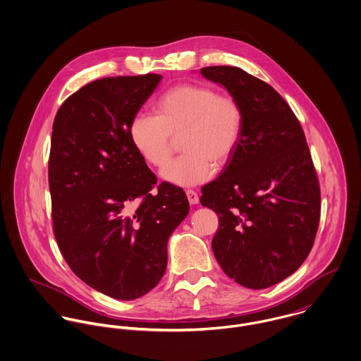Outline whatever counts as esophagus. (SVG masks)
<instances>
[{
	"label": "esophagus",
	"mask_w": 361,
	"mask_h": 361,
	"mask_svg": "<svg viewBox=\"0 0 361 361\" xmlns=\"http://www.w3.org/2000/svg\"><path fill=\"white\" fill-rule=\"evenodd\" d=\"M185 194H187V198H188L191 204H197L200 202V197L194 190H187Z\"/></svg>",
	"instance_id": "esophagus-1"
}]
</instances>
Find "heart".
<instances>
[{
    "label": "heart",
    "instance_id": "obj_1",
    "mask_svg": "<svg viewBox=\"0 0 361 361\" xmlns=\"http://www.w3.org/2000/svg\"><path fill=\"white\" fill-rule=\"evenodd\" d=\"M152 109L155 115L131 116L128 137L144 161L163 167L171 157L174 138L183 135L184 154L161 171L171 184L190 187L206 181L214 164L224 166L240 142L245 115L238 98L209 84L171 85L155 98Z\"/></svg>",
    "mask_w": 361,
    "mask_h": 361
}]
</instances>
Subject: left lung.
<instances>
[{
	"instance_id": "1",
	"label": "left lung",
	"mask_w": 361,
	"mask_h": 361,
	"mask_svg": "<svg viewBox=\"0 0 361 361\" xmlns=\"http://www.w3.org/2000/svg\"><path fill=\"white\" fill-rule=\"evenodd\" d=\"M243 108L240 142L221 174L202 187L200 203L219 216L212 249L242 286L269 288L293 274L319 230L321 194L303 128L266 81L235 66L200 69Z\"/></svg>"
}]
</instances>
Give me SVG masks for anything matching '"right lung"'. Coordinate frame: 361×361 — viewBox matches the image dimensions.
Returning a JSON list of instances; mask_svg holds the SVG:
<instances>
[{"instance_id":"right-lung-1","label":"right lung","mask_w":361,"mask_h":361,"mask_svg":"<svg viewBox=\"0 0 361 361\" xmlns=\"http://www.w3.org/2000/svg\"><path fill=\"white\" fill-rule=\"evenodd\" d=\"M161 75L91 81L58 109L48 183L52 227L71 270L121 300L144 296L161 280L167 240L187 217L183 188L163 181L134 149L128 123Z\"/></svg>"}]
</instances>
